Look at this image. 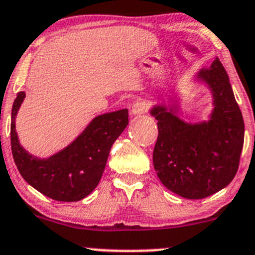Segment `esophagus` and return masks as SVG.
<instances>
[{"label": "esophagus", "mask_w": 255, "mask_h": 255, "mask_svg": "<svg viewBox=\"0 0 255 255\" xmlns=\"http://www.w3.org/2000/svg\"><path fill=\"white\" fill-rule=\"evenodd\" d=\"M148 110H149V106L145 101H137L132 107V115L139 117V116L147 113Z\"/></svg>", "instance_id": "1"}]
</instances>
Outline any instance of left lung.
<instances>
[{
  "label": "left lung",
  "mask_w": 255,
  "mask_h": 255,
  "mask_svg": "<svg viewBox=\"0 0 255 255\" xmlns=\"http://www.w3.org/2000/svg\"><path fill=\"white\" fill-rule=\"evenodd\" d=\"M197 80L208 86L213 111L208 121L187 123L177 116L179 103L154 106L150 115L158 121L153 165L165 188L187 199L217 193L233 180L244 143V121L218 58L203 68Z\"/></svg>",
  "instance_id": "1"
}]
</instances>
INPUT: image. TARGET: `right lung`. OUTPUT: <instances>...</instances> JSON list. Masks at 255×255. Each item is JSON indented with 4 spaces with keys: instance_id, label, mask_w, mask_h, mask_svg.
<instances>
[{
    "instance_id": "add662e5",
    "label": "right lung",
    "mask_w": 255,
    "mask_h": 255,
    "mask_svg": "<svg viewBox=\"0 0 255 255\" xmlns=\"http://www.w3.org/2000/svg\"><path fill=\"white\" fill-rule=\"evenodd\" d=\"M24 97V92L17 93L11 113V149L18 172L29 185L54 201L86 198L100 183L112 144L127 127L128 110L97 116L67 147L49 158H37L17 137L14 122Z\"/></svg>"
}]
</instances>
